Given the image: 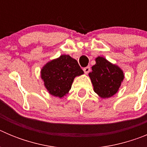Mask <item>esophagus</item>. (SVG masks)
<instances>
[{
	"label": "esophagus",
	"instance_id": "obj_1",
	"mask_svg": "<svg viewBox=\"0 0 147 147\" xmlns=\"http://www.w3.org/2000/svg\"><path fill=\"white\" fill-rule=\"evenodd\" d=\"M83 71H84V72H85V74H88V73L90 71V66H87V67L83 68Z\"/></svg>",
	"mask_w": 147,
	"mask_h": 147
}]
</instances>
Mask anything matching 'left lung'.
Instances as JSON below:
<instances>
[{"instance_id": "8db88e82", "label": "left lung", "mask_w": 147, "mask_h": 147, "mask_svg": "<svg viewBox=\"0 0 147 147\" xmlns=\"http://www.w3.org/2000/svg\"><path fill=\"white\" fill-rule=\"evenodd\" d=\"M89 74L94 91L102 97L109 98L117 93L124 79L123 71L106 59L98 57Z\"/></svg>"}]
</instances>
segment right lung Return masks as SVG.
Masks as SVG:
<instances>
[{
	"label": "right lung",
	"mask_w": 147,
	"mask_h": 147,
	"mask_svg": "<svg viewBox=\"0 0 147 147\" xmlns=\"http://www.w3.org/2000/svg\"><path fill=\"white\" fill-rule=\"evenodd\" d=\"M83 73L76 59L69 55H62L42 67L41 77L49 93L61 98L71 90L74 78Z\"/></svg>",
	"instance_id": "1"
}]
</instances>
